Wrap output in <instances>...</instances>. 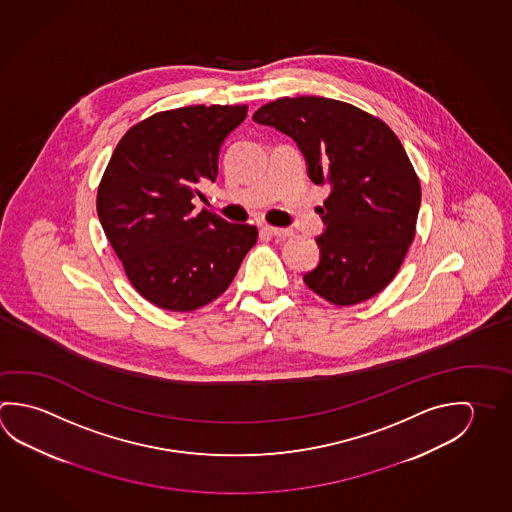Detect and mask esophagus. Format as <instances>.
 I'll list each match as a JSON object with an SVG mask.
<instances>
[{
	"instance_id": "obj_1",
	"label": "esophagus",
	"mask_w": 512,
	"mask_h": 512,
	"mask_svg": "<svg viewBox=\"0 0 512 512\" xmlns=\"http://www.w3.org/2000/svg\"><path fill=\"white\" fill-rule=\"evenodd\" d=\"M262 232H266V234L273 235V237H291L293 235V230H289V228H277V226H262Z\"/></svg>"
}]
</instances>
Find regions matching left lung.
<instances>
[{"label": "left lung", "instance_id": "obj_1", "mask_svg": "<svg viewBox=\"0 0 512 512\" xmlns=\"http://www.w3.org/2000/svg\"><path fill=\"white\" fill-rule=\"evenodd\" d=\"M253 120L291 136L309 178L325 185V232L318 266L304 282L334 305L381 293L401 268L415 237L421 183L403 144L383 120L341 100L282 97Z\"/></svg>", "mask_w": 512, "mask_h": 512}]
</instances>
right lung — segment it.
I'll return each mask as SVG.
<instances>
[{
    "mask_svg": "<svg viewBox=\"0 0 512 512\" xmlns=\"http://www.w3.org/2000/svg\"><path fill=\"white\" fill-rule=\"evenodd\" d=\"M248 106H185L145 118L118 142L97 214L136 291L167 311H196L223 295L257 228L194 212L216 181L219 149Z\"/></svg>",
    "mask_w": 512,
    "mask_h": 512,
    "instance_id": "obj_1",
    "label": "right lung"
}]
</instances>
